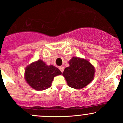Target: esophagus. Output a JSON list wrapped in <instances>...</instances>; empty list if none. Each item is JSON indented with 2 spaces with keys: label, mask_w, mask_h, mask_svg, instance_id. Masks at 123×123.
Returning <instances> with one entry per match:
<instances>
[{
  "label": "esophagus",
  "mask_w": 123,
  "mask_h": 123,
  "mask_svg": "<svg viewBox=\"0 0 123 123\" xmlns=\"http://www.w3.org/2000/svg\"><path fill=\"white\" fill-rule=\"evenodd\" d=\"M59 69H60V71H61L62 72H64V67H59Z\"/></svg>",
  "instance_id": "1"
}]
</instances>
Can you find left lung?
I'll return each mask as SVG.
<instances>
[{
  "label": "left lung",
  "mask_w": 123,
  "mask_h": 123,
  "mask_svg": "<svg viewBox=\"0 0 123 123\" xmlns=\"http://www.w3.org/2000/svg\"><path fill=\"white\" fill-rule=\"evenodd\" d=\"M68 63L69 66L65 69L62 75L69 87L76 89H82L92 81L95 69L89 61L73 56Z\"/></svg>",
  "instance_id": "left-lung-1"
}]
</instances>
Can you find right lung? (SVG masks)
Instances as JSON below:
<instances>
[{
	"label": "right lung",
	"mask_w": 123,
	"mask_h": 123,
	"mask_svg": "<svg viewBox=\"0 0 123 123\" xmlns=\"http://www.w3.org/2000/svg\"><path fill=\"white\" fill-rule=\"evenodd\" d=\"M61 74L58 68L53 65H47L45 62L39 59L25 68L24 78L34 89L43 90L51 87L54 77Z\"/></svg>",
	"instance_id": "add662e5"
}]
</instances>
